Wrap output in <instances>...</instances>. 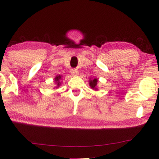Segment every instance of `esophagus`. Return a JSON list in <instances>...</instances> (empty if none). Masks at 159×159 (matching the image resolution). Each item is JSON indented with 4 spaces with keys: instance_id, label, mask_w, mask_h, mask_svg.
I'll use <instances>...</instances> for the list:
<instances>
[{
    "instance_id": "1",
    "label": "esophagus",
    "mask_w": 159,
    "mask_h": 159,
    "mask_svg": "<svg viewBox=\"0 0 159 159\" xmlns=\"http://www.w3.org/2000/svg\"><path fill=\"white\" fill-rule=\"evenodd\" d=\"M71 74L72 76H78V75H79V71H78L77 70H76V69H71Z\"/></svg>"
}]
</instances>
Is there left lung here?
I'll list each match as a JSON object with an SVG mask.
<instances>
[{
	"mask_svg": "<svg viewBox=\"0 0 159 159\" xmlns=\"http://www.w3.org/2000/svg\"><path fill=\"white\" fill-rule=\"evenodd\" d=\"M97 83H98V79H93V80H90V87L92 88H95L96 85H97ZM97 89V88H95V90Z\"/></svg>",
	"mask_w": 159,
	"mask_h": 159,
	"instance_id": "1",
	"label": "left lung"
}]
</instances>
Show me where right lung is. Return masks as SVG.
<instances>
[{
    "mask_svg": "<svg viewBox=\"0 0 159 159\" xmlns=\"http://www.w3.org/2000/svg\"><path fill=\"white\" fill-rule=\"evenodd\" d=\"M60 79H61V76H56V78L55 79V81L58 82V83H57V85H60V83H59V81H60Z\"/></svg>",
    "mask_w": 159,
    "mask_h": 159,
    "instance_id": "1",
    "label": "right lung"
}]
</instances>
